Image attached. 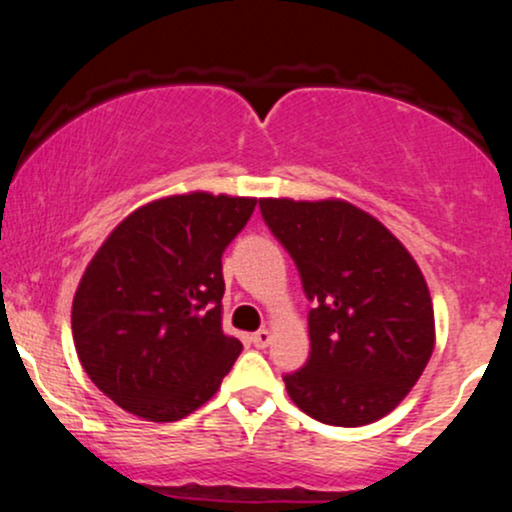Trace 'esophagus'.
<instances>
[{"mask_svg":"<svg viewBox=\"0 0 512 512\" xmlns=\"http://www.w3.org/2000/svg\"><path fill=\"white\" fill-rule=\"evenodd\" d=\"M269 342H272V334H269V330H257L252 334V344H255L257 349H264Z\"/></svg>","mask_w":512,"mask_h":512,"instance_id":"1","label":"esophagus"}]
</instances>
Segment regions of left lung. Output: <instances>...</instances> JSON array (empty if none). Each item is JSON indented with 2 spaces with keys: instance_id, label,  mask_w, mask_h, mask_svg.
Segmentation results:
<instances>
[{
  "instance_id": "8db88e82",
  "label": "left lung",
  "mask_w": 512,
  "mask_h": 512,
  "mask_svg": "<svg viewBox=\"0 0 512 512\" xmlns=\"http://www.w3.org/2000/svg\"><path fill=\"white\" fill-rule=\"evenodd\" d=\"M262 219L296 262L310 356L284 383L298 409L330 426L383 419L433 354L424 274L378 219L354 204L260 199Z\"/></svg>"
}]
</instances>
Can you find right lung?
I'll return each instance as SVG.
<instances>
[{
	"label": "right lung",
	"instance_id": "1",
	"mask_svg": "<svg viewBox=\"0 0 512 512\" xmlns=\"http://www.w3.org/2000/svg\"><path fill=\"white\" fill-rule=\"evenodd\" d=\"M257 199L192 192L129 214L76 289L72 334L88 378L149 421L202 407L243 351L221 330V255Z\"/></svg>",
	"mask_w": 512,
	"mask_h": 512
}]
</instances>
